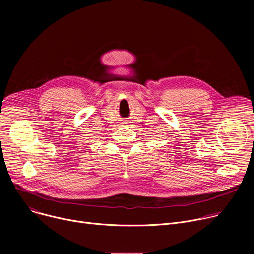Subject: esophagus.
I'll return each mask as SVG.
<instances>
[{"label": "esophagus", "mask_w": 254, "mask_h": 254, "mask_svg": "<svg viewBox=\"0 0 254 254\" xmlns=\"http://www.w3.org/2000/svg\"><path fill=\"white\" fill-rule=\"evenodd\" d=\"M123 124H127V123H123Z\"/></svg>", "instance_id": "obj_1"}]
</instances>
